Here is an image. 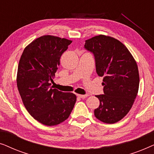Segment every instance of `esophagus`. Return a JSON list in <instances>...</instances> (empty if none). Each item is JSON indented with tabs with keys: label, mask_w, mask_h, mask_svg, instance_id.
<instances>
[{
	"label": "esophagus",
	"mask_w": 154,
	"mask_h": 154,
	"mask_svg": "<svg viewBox=\"0 0 154 154\" xmlns=\"http://www.w3.org/2000/svg\"><path fill=\"white\" fill-rule=\"evenodd\" d=\"M77 96L79 97H80V98L84 99V98L87 97L88 96V94H77Z\"/></svg>",
	"instance_id": "34e87169"
}]
</instances>
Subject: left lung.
<instances>
[{
    "label": "left lung",
    "mask_w": 154,
    "mask_h": 154,
    "mask_svg": "<svg viewBox=\"0 0 154 154\" xmlns=\"http://www.w3.org/2000/svg\"><path fill=\"white\" fill-rule=\"evenodd\" d=\"M84 47L93 53L97 73L104 77V94L96 95L100 106L94 116L103 123H117L128 114L137 94L136 61L121 41L111 36L96 35L86 40Z\"/></svg>",
    "instance_id": "1"
}]
</instances>
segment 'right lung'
<instances>
[{
	"instance_id": "add662e5",
	"label": "right lung",
	"mask_w": 154,
	"mask_h": 154,
	"mask_svg": "<svg viewBox=\"0 0 154 154\" xmlns=\"http://www.w3.org/2000/svg\"><path fill=\"white\" fill-rule=\"evenodd\" d=\"M72 43L54 35L38 38L25 48L21 56L17 85L25 108L43 125H58L68 119L76 96L50 87L62 54Z\"/></svg>"
}]
</instances>
